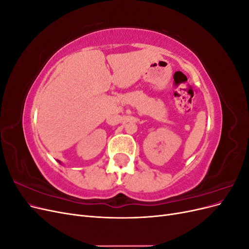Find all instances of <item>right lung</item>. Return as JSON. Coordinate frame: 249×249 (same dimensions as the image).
Wrapping results in <instances>:
<instances>
[{
    "instance_id": "obj_1",
    "label": "right lung",
    "mask_w": 249,
    "mask_h": 249,
    "mask_svg": "<svg viewBox=\"0 0 249 249\" xmlns=\"http://www.w3.org/2000/svg\"><path fill=\"white\" fill-rule=\"evenodd\" d=\"M58 162H59V163H61V162H60V161H58Z\"/></svg>"
}]
</instances>
